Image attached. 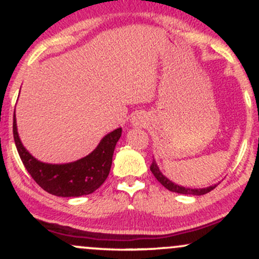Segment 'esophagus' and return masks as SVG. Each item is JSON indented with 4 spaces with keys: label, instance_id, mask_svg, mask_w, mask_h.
<instances>
[{
    "label": "esophagus",
    "instance_id": "34e87169",
    "mask_svg": "<svg viewBox=\"0 0 259 259\" xmlns=\"http://www.w3.org/2000/svg\"><path fill=\"white\" fill-rule=\"evenodd\" d=\"M132 124L135 127H142L146 125V118L142 114H135L132 118Z\"/></svg>",
    "mask_w": 259,
    "mask_h": 259
}]
</instances>
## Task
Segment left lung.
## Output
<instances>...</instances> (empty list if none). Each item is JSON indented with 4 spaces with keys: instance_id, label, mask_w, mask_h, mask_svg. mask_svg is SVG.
Masks as SVG:
<instances>
[{
    "instance_id": "obj_1",
    "label": "left lung",
    "mask_w": 259,
    "mask_h": 259,
    "mask_svg": "<svg viewBox=\"0 0 259 259\" xmlns=\"http://www.w3.org/2000/svg\"><path fill=\"white\" fill-rule=\"evenodd\" d=\"M151 171H152V174L156 177V179L159 181L160 184H162L163 186L165 187V189H168L169 191H173V192H178V194H183V195H194V196H201V195H204L207 194V192L212 191L213 189L217 185H212V186H208V187H204V189H190V187H184V186H179L177 185V184L171 183L170 180L168 179V178H165L164 175L162 174V171L159 170L158 165H157L156 160L153 159L152 164H151Z\"/></svg>"
}]
</instances>
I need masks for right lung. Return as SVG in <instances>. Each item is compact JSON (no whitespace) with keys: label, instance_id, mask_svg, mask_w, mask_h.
<instances>
[{"label":"right lung","instance_id":"obj_1","mask_svg":"<svg viewBox=\"0 0 259 259\" xmlns=\"http://www.w3.org/2000/svg\"><path fill=\"white\" fill-rule=\"evenodd\" d=\"M13 136L23 164L38 186L59 197H79L92 194L105 183L111 170L115 145L121 136V127L107 134L99 146L84 158L65 164L40 162L26 151L17 132L16 111L13 115Z\"/></svg>","mask_w":259,"mask_h":259}]
</instances>
